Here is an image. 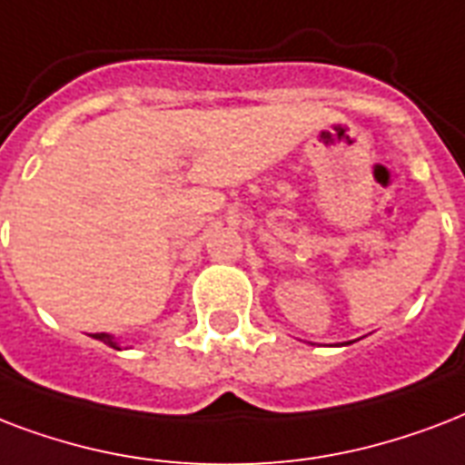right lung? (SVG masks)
<instances>
[{
	"label": "right lung",
	"instance_id": "1",
	"mask_svg": "<svg viewBox=\"0 0 465 465\" xmlns=\"http://www.w3.org/2000/svg\"><path fill=\"white\" fill-rule=\"evenodd\" d=\"M92 337H94V340H99V341H104V344H109V347L121 349V344H118V341L114 340V337H111V334H106V332H96V334H92Z\"/></svg>",
	"mask_w": 465,
	"mask_h": 465
}]
</instances>
